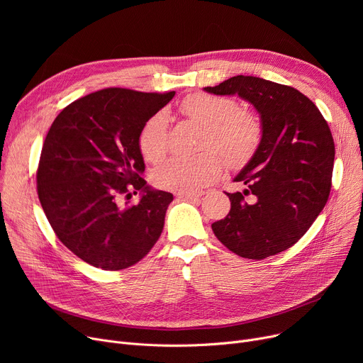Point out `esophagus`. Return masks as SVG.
Returning a JSON list of instances; mask_svg holds the SVG:
<instances>
[{"label":"esophagus","instance_id":"34e87169","mask_svg":"<svg viewBox=\"0 0 363 363\" xmlns=\"http://www.w3.org/2000/svg\"><path fill=\"white\" fill-rule=\"evenodd\" d=\"M177 196H178V199H184V200H199L203 194L201 193H197V194H194V193H178Z\"/></svg>","mask_w":363,"mask_h":363}]
</instances>
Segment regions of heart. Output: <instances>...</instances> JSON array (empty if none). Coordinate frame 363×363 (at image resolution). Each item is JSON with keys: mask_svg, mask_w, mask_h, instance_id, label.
<instances>
[{"mask_svg": "<svg viewBox=\"0 0 363 363\" xmlns=\"http://www.w3.org/2000/svg\"><path fill=\"white\" fill-rule=\"evenodd\" d=\"M181 111L189 121L204 129L203 150L220 152L228 166L241 167L249 162L262 141V123L253 111L240 108L228 97L193 94L181 104ZM166 113L151 116L143 126L138 145L147 162L156 163L167 150ZM214 151H206L194 159L172 157L163 162L152 174L156 185L174 193H197L216 181L223 162Z\"/></svg>", "mask_w": 363, "mask_h": 363, "instance_id": "obj_1", "label": "heart"}]
</instances>
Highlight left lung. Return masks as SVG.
Listing matches in <instances>:
<instances>
[{
  "label": "left lung",
  "mask_w": 363,
  "mask_h": 363,
  "mask_svg": "<svg viewBox=\"0 0 363 363\" xmlns=\"http://www.w3.org/2000/svg\"><path fill=\"white\" fill-rule=\"evenodd\" d=\"M215 95H238L259 113L262 141L234 181L242 193H226L231 211L212 223L218 240L245 259H264L290 249L325 207L335 147L318 107L293 86L256 76H233Z\"/></svg>",
  "instance_id": "8db88e82"
}]
</instances>
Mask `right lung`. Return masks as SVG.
<instances>
[{
    "mask_svg": "<svg viewBox=\"0 0 363 363\" xmlns=\"http://www.w3.org/2000/svg\"><path fill=\"white\" fill-rule=\"evenodd\" d=\"M174 97L175 91L101 89L65 107L47 133L38 197L57 238L95 268H129L163 231L174 196L147 185L138 137ZM130 189L140 191V201L121 206Z\"/></svg>",
    "mask_w": 363,
    "mask_h": 363,
    "instance_id": "1",
    "label": "right lung"
}]
</instances>
